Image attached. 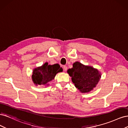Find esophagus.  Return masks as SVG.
Returning a JSON list of instances; mask_svg holds the SVG:
<instances>
[{
	"label": "esophagus",
	"mask_w": 128,
	"mask_h": 128,
	"mask_svg": "<svg viewBox=\"0 0 128 128\" xmlns=\"http://www.w3.org/2000/svg\"><path fill=\"white\" fill-rule=\"evenodd\" d=\"M64 67V72H66L67 70V67L66 66H64L63 67Z\"/></svg>",
	"instance_id": "34e87169"
}]
</instances>
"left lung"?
Masks as SVG:
<instances>
[{"label":"left lung","instance_id":"1","mask_svg":"<svg viewBox=\"0 0 128 128\" xmlns=\"http://www.w3.org/2000/svg\"><path fill=\"white\" fill-rule=\"evenodd\" d=\"M67 73L72 77V82L82 93H88L98 84L102 77L97 69L84 65L78 61L73 64L72 68L68 69Z\"/></svg>","mask_w":128,"mask_h":128}]
</instances>
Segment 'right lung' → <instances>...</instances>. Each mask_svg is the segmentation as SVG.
Masks as SVG:
<instances>
[{"instance_id":"right-lung-1","label":"right lung","mask_w":128,"mask_h":128,"mask_svg":"<svg viewBox=\"0 0 128 128\" xmlns=\"http://www.w3.org/2000/svg\"><path fill=\"white\" fill-rule=\"evenodd\" d=\"M63 71L59 64H48L45 62L40 67L34 68L32 71V80L36 86H49L48 82L54 79L56 74Z\"/></svg>"}]
</instances>
